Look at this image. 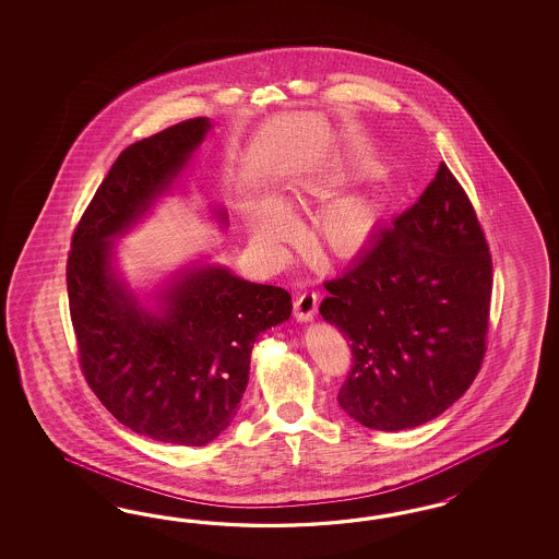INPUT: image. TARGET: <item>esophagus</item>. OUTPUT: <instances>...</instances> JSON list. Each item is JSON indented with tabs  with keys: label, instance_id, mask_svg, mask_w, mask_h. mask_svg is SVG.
Returning <instances> with one entry per match:
<instances>
[{
	"label": "esophagus",
	"instance_id": "obj_1",
	"mask_svg": "<svg viewBox=\"0 0 559 559\" xmlns=\"http://www.w3.org/2000/svg\"><path fill=\"white\" fill-rule=\"evenodd\" d=\"M318 311V293L313 290H304L295 299V318L299 322H311Z\"/></svg>",
	"mask_w": 559,
	"mask_h": 559
}]
</instances>
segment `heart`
<instances>
[{
	"label": "heart",
	"instance_id": "heart-1",
	"mask_svg": "<svg viewBox=\"0 0 559 559\" xmlns=\"http://www.w3.org/2000/svg\"><path fill=\"white\" fill-rule=\"evenodd\" d=\"M311 194H323L322 185H305ZM379 223L377 206L367 199H340L336 203L325 206L318 221V236L323 246L336 255H353L360 252ZM293 229V221L288 217L283 204L274 199H260L248 213V231L255 246L269 254H274L278 246Z\"/></svg>",
	"mask_w": 559,
	"mask_h": 559
}]
</instances>
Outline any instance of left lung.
Segmentation results:
<instances>
[{"mask_svg":"<svg viewBox=\"0 0 559 559\" xmlns=\"http://www.w3.org/2000/svg\"><path fill=\"white\" fill-rule=\"evenodd\" d=\"M323 287L320 313L353 350L338 404L356 423L407 430L469 390L486 355L491 255L447 164L418 203Z\"/></svg>","mask_w":559,"mask_h":559,"instance_id":"1","label":"left lung"}]
</instances>
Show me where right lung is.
<instances>
[{
  "instance_id": "1",
  "label": "right lung",
  "mask_w": 559,
  "mask_h": 559,
  "mask_svg": "<svg viewBox=\"0 0 559 559\" xmlns=\"http://www.w3.org/2000/svg\"><path fill=\"white\" fill-rule=\"evenodd\" d=\"M211 129L185 120L120 153L78 223L68 258L71 323L87 385L136 435L203 447L236 418L254 342L290 318L285 288L213 264L174 274L139 301L115 269V239L166 194ZM217 217L227 221L225 211Z\"/></svg>"
}]
</instances>
